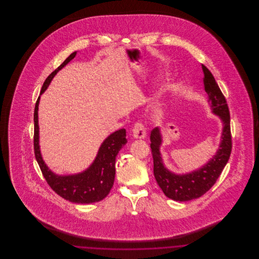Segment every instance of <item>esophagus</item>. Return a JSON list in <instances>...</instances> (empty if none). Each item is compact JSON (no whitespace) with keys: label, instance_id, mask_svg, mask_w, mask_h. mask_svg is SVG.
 I'll return each mask as SVG.
<instances>
[{"label":"esophagus","instance_id":"34e87169","mask_svg":"<svg viewBox=\"0 0 259 259\" xmlns=\"http://www.w3.org/2000/svg\"><path fill=\"white\" fill-rule=\"evenodd\" d=\"M132 133H133V137L135 139H145L146 136H147L146 128H145L144 124L140 122V121L136 122L134 127H133V130H132Z\"/></svg>","mask_w":259,"mask_h":259}]
</instances>
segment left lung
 Returning a JSON list of instances; mask_svg holds the SVG:
<instances>
[{
    "label": "left lung",
    "instance_id": "obj_1",
    "mask_svg": "<svg viewBox=\"0 0 259 259\" xmlns=\"http://www.w3.org/2000/svg\"><path fill=\"white\" fill-rule=\"evenodd\" d=\"M202 70L204 73V87L209 96V106L212 112L221 117L223 124L222 141L217 154L196 171L185 175H176L170 172L163 164L159 150L162 144L160 129L156 127L150 133V148L153 157L155 180L167 197L181 202L199 198L210 189L229 160L232 149L230 113L226 99L209 69L202 65Z\"/></svg>",
    "mask_w": 259,
    "mask_h": 259
}]
</instances>
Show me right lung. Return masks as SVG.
<instances>
[{"label":"right lung","mask_w":259,"mask_h":259,"mask_svg":"<svg viewBox=\"0 0 259 259\" xmlns=\"http://www.w3.org/2000/svg\"><path fill=\"white\" fill-rule=\"evenodd\" d=\"M76 51L73 52L61 65L48 76L44 82L40 94H42L50 85L53 76L74 59ZM39 96L37 100L34 111V151L37 164L40 168L46 181L62 198L76 203V204H90L96 203L106 197L113 185L115 176V159L118 151L127 143L126 130L120 129L109 136L99 148L98 154L91 166L85 171L76 175L59 176L51 172L49 167L42 160L39 145H38V110Z\"/></svg>","instance_id":"right-lung-1"}]
</instances>
